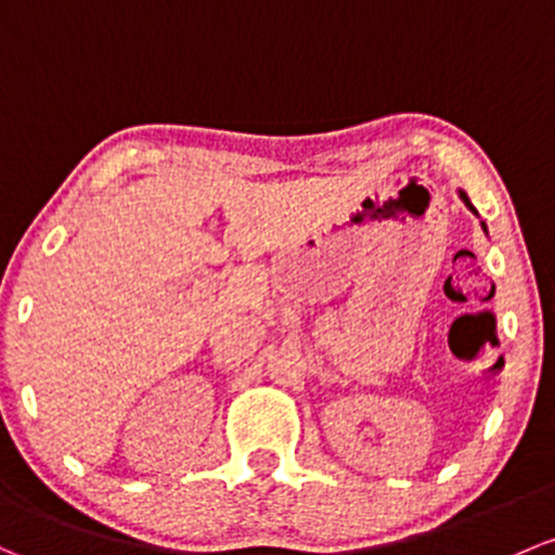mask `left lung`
<instances>
[{
    "label": "left lung",
    "instance_id": "left-lung-1",
    "mask_svg": "<svg viewBox=\"0 0 555 555\" xmlns=\"http://www.w3.org/2000/svg\"><path fill=\"white\" fill-rule=\"evenodd\" d=\"M460 199H463L465 204H468V207H470V212H476V209H474V204H470V202H468V196H465V194H463V191H460ZM481 225H483V223H481ZM483 229H487V225H483Z\"/></svg>",
    "mask_w": 555,
    "mask_h": 555
}]
</instances>
